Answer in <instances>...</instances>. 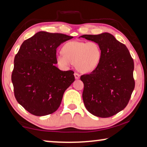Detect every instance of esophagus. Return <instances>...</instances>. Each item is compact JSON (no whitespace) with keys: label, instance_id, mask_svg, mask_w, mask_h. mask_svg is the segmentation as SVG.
I'll use <instances>...</instances> for the list:
<instances>
[{"label":"esophagus","instance_id":"1","mask_svg":"<svg viewBox=\"0 0 147 147\" xmlns=\"http://www.w3.org/2000/svg\"><path fill=\"white\" fill-rule=\"evenodd\" d=\"M74 76H75L76 80H78V79H80V75L78 73L74 74Z\"/></svg>","mask_w":147,"mask_h":147}]
</instances>
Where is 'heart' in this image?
Segmentation results:
<instances>
[{"label": "heart", "mask_w": 147, "mask_h": 147, "mask_svg": "<svg viewBox=\"0 0 147 147\" xmlns=\"http://www.w3.org/2000/svg\"><path fill=\"white\" fill-rule=\"evenodd\" d=\"M62 54L56 55L58 64L62 68H67L72 63L82 73H91L97 68L101 59L102 51L95 42L70 41L61 49Z\"/></svg>", "instance_id": "b5f03b06"}]
</instances>
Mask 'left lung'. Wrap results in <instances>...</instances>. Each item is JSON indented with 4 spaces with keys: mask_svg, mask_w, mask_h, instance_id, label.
<instances>
[{
    "mask_svg": "<svg viewBox=\"0 0 147 147\" xmlns=\"http://www.w3.org/2000/svg\"><path fill=\"white\" fill-rule=\"evenodd\" d=\"M80 37L96 42L102 51L97 68L80 78L85 107L99 117L113 116L125 109L135 88L133 59L126 46L109 33Z\"/></svg>",
    "mask_w": 147,
    "mask_h": 147,
    "instance_id": "obj_1",
    "label": "left lung"
}]
</instances>
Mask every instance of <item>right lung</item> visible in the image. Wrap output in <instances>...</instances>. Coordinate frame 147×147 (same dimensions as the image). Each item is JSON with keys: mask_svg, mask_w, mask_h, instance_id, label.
Listing matches in <instances>:
<instances>
[{"mask_svg": "<svg viewBox=\"0 0 147 147\" xmlns=\"http://www.w3.org/2000/svg\"><path fill=\"white\" fill-rule=\"evenodd\" d=\"M72 38L38 32L24 41L14 57V96L31 114L44 116L56 111L65 91L75 81L73 71H61L55 65L57 48Z\"/></svg>", "mask_w": 147, "mask_h": 147, "instance_id": "obj_1", "label": "right lung"}]
</instances>
